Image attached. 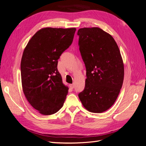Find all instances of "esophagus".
<instances>
[{
    "label": "esophagus",
    "instance_id": "34e87169",
    "mask_svg": "<svg viewBox=\"0 0 146 146\" xmlns=\"http://www.w3.org/2000/svg\"><path fill=\"white\" fill-rule=\"evenodd\" d=\"M69 87H70V88H71V89H73L74 87V84H70V85H69Z\"/></svg>",
    "mask_w": 146,
    "mask_h": 146
}]
</instances>
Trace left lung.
Instances as JSON below:
<instances>
[{
  "label": "left lung",
  "instance_id": "1",
  "mask_svg": "<svg viewBox=\"0 0 146 146\" xmlns=\"http://www.w3.org/2000/svg\"><path fill=\"white\" fill-rule=\"evenodd\" d=\"M78 46L86 70L84 90L78 94L92 113L107 111L115 102L124 76L120 50L111 35L98 27L78 30Z\"/></svg>",
  "mask_w": 146,
  "mask_h": 146
}]
</instances>
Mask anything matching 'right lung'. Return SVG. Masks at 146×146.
Masks as SVG:
<instances>
[{
	"label": "right lung",
	"instance_id": "add662e5",
	"mask_svg": "<svg viewBox=\"0 0 146 146\" xmlns=\"http://www.w3.org/2000/svg\"><path fill=\"white\" fill-rule=\"evenodd\" d=\"M76 28H44L35 33L22 56L24 94L30 104L44 115L61 108L68 93L57 69L58 60L71 45Z\"/></svg>",
	"mask_w": 146,
	"mask_h": 146
}]
</instances>
